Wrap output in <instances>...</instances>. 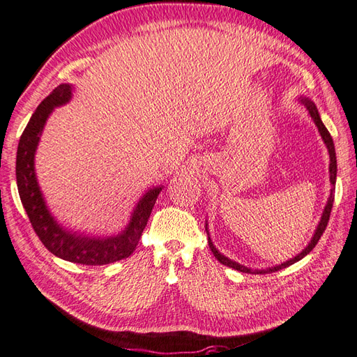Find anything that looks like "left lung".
Instances as JSON below:
<instances>
[{
  "label": "left lung",
  "instance_id": "obj_1",
  "mask_svg": "<svg viewBox=\"0 0 357 357\" xmlns=\"http://www.w3.org/2000/svg\"><path fill=\"white\" fill-rule=\"evenodd\" d=\"M303 103H304V105H305V107H307V109H309V112H310V115H312V119H313L314 124H317V126H318V129H319V134H321L322 139H324V143H326V146H327V149H328V153H330V181H331V184L335 185V182H336L337 165H336V152H335L333 138H331L330 132H328V130H327V128L324 126V123L321 121V119H319V114H318V109H317V106H314V103H313V102H310L309 98H303ZM333 201H335V195H333V190H331L330 197H328V202H327V205H326V210H324V213H322L321 222H319V225H318L317 231H314V236H313V238L310 240L309 246H305V250H304L301 254H298L296 257H294L292 260H289V261H286V263H281V264H278V266H273V268H269V269H261V271H259V269H255V271L248 269V268L242 266V264H238V263H236V261H233V260H229L228 257L222 255V254L216 250V248L213 246L211 240H210V237H208L210 250H211V252L214 254V257H216V259H218L222 264H225V266H228V268H233V269H236V271L245 272V273H269V272H277V271H280V269L291 266V264L296 263L298 260H301L303 257L307 255V254L313 250V248L317 246V243L319 242V238H321L322 233H324L326 228H327V223H328V219H330V213H331V206H333Z\"/></svg>",
  "mask_w": 357,
  "mask_h": 357
}]
</instances>
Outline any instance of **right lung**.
Returning a JSON list of instances; mask_svg holds the SVG:
<instances>
[{
    "label": "right lung",
    "instance_id": "add662e5",
    "mask_svg": "<svg viewBox=\"0 0 357 357\" xmlns=\"http://www.w3.org/2000/svg\"><path fill=\"white\" fill-rule=\"evenodd\" d=\"M70 98L71 86L66 84L59 85L40 102L36 111L33 112L20 138L18 153H16V184H18L21 202L26 208L31 227L47 250L63 260L98 266V264H107L126 259L135 251L161 188H153L144 195V197L138 202L134 214H132V220L129 222L128 228L119 236L107 238H88L66 233L65 229L57 225L52 214L48 213L43 195L39 192L33 160H35V151L39 143L40 132H43L50 112L53 111L54 106H61L68 102Z\"/></svg>",
    "mask_w": 357,
    "mask_h": 357
}]
</instances>
